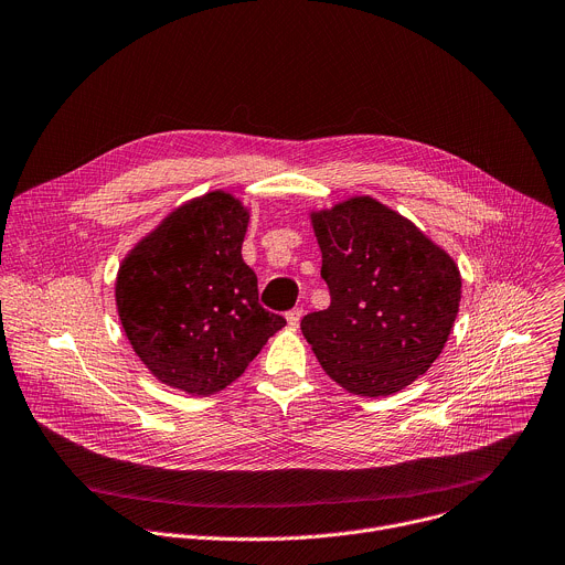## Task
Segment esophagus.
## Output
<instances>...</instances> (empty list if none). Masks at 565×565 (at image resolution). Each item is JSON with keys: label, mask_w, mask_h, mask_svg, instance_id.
<instances>
[{"label": "esophagus", "mask_w": 565, "mask_h": 565, "mask_svg": "<svg viewBox=\"0 0 565 565\" xmlns=\"http://www.w3.org/2000/svg\"><path fill=\"white\" fill-rule=\"evenodd\" d=\"M301 316H303V309H299V306H297V309H292V311H288V313H286V320H288V324H290V327H299Z\"/></svg>", "instance_id": "34e87169"}]
</instances>
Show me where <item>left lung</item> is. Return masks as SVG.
<instances>
[{"label": "left lung", "instance_id": "left-lung-1", "mask_svg": "<svg viewBox=\"0 0 565 565\" xmlns=\"http://www.w3.org/2000/svg\"><path fill=\"white\" fill-rule=\"evenodd\" d=\"M331 306L301 320L322 370L344 390L385 396L419 379L459 311L450 256L372 198L313 216Z\"/></svg>", "mask_w": 565, "mask_h": 565}]
</instances>
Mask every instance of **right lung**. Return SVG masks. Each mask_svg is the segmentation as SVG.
<instances>
[{"label": "right lung", "mask_w": 565, "mask_h": 565, "mask_svg": "<svg viewBox=\"0 0 565 565\" xmlns=\"http://www.w3.org/2000/svg\"><path fill=\"white\" fill-rule=\"evenodd\" d=\"M247 212L214 191L175 210L119 268L117 309L141 363L207 396L236 381L284 324L259 303L241 245Z\"/></svg>", "instance_id": "obj_1"}]
</instances>
